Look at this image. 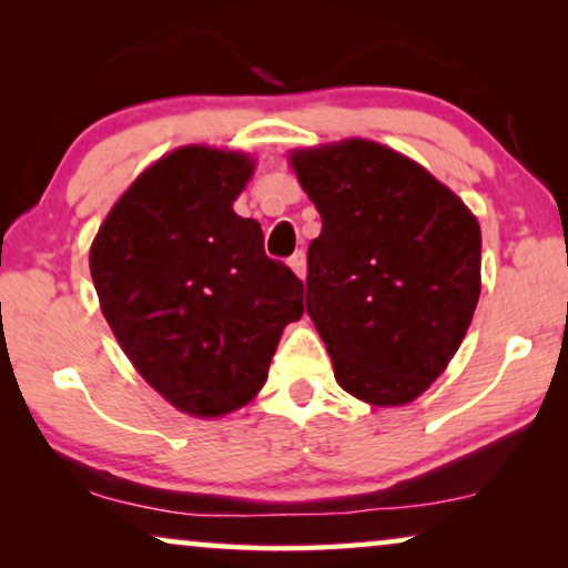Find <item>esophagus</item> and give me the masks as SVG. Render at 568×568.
I'll list each match as a JSON object with an SVG mask.
<instances>
[{"instance_id":"1","label":"esophagus","mask_w":568,"mask_h":568,"mask_svg":"<svg viewBox=\"0 0 568 568\" xmlns=\"http://www.w3.org/2000/svg\"><path fill=\"white\" fill-rule=\"evenodd\" d=\"M290 268L294 271V276L305 282V276H307V258H305V253H302V251L294 253L292 258H290Z\"/></svg>"}]
</instances>
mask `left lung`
I'll use <instances>...</instances> for the list:
<instances>
[{"label": "left lung", "instance_id": "obj_1", "mask_svg": "<svg viewBox=\"0 0 568 568\" xmlns=\"http://www.w3.org/2000/svg\"><path fill=\"white\" fill-rule=\"evenodd\" d=\"M290 165L323 220L305 300L336 383L369 406H406L470 328L476 214L424 165L372 139L300 146Z\"/></svg>", "mask_w": 568, "mask_h": 568}]
</instances>
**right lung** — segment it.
<instances>
[{
	"instance_id": "right-lung-1",
	"label": "right lung",
	"mask_w": 568,
	"mask_h": 568,
	"mask_svg": "<svg viewBox=\"0 0 568 568\" xmlns=\"http://www.w3.org/2000/svg\"><path fill=\"white\" fill-rule=\"evenodd\" d=\"M255 173L237 150L185 144L121 193L90 245V274L115 341L181 414L220 418L266 385L305 286L263 253L235 199Z\"/></svg>"
}]
</instances>
